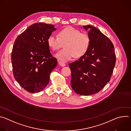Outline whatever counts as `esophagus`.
<instances>
[{
    "instance_id": "obj_1",
    "label": "esophagus",
    "mask_w": 131,
    "mask_h": 131,
    "mask_svg": "<svg viewBox=\"0 0 131 131\" xmlns=\"http://www.w3.org/2000/svg\"><path fill=\"white\" fill-rule=\"evenodd\" d=\"M59 64L61 66H65L66 65V64L64 63H63L62 62H59Z\"/></svg>"
}]
</instances>
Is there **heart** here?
<instances>
[{
    "label": "heart",
    "mask_w": 131,
    "mask_h": 131,
    "mask_svg": "<svg viewBox=\"0 0 131 131\" xmlns=\"http://www.w3.org/2000/svg\"><path fill=\"white\" fill-rule=\"evenodd\" d=\"M58 36L50 35L47 43L54 51L59 50L64 44L65 48L55 55V57L62 62L69 61L74 57L76 58L82 57L90 48L91 38L89 35L73 27L62 29L58 32Z\"/></svg>",
    "instance_id": "1"
}]
</instances>
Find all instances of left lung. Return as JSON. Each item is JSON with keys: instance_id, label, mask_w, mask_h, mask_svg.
<instances>
[{"instance_id": "obj_1", "label": "left lung", "mask_w": 131, "mask_h": 131, "mask_svg": "<svg viewBox=\"0 0 131 131\" xmlns=\"http://www.w3.org/2000/svg\"><path fill=\"white\" fill-rule=\"evenodd\" d=\"M89 29L91 44L87 52L78 60L71 63V86L81 95L99 92L110 81L115 66L116 57L111 40L98 28L91 25Z\"/></svg>"}]
</instances>
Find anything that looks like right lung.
I'll return each instance as SVG.
<instances>
[{"mask_svg":"<svg viewBox=\"0 0 131 131\" xmlns=\"http://www.w3.org/2000/svg\"><path fill=\"white\" fill-rule=\"evenodd\" d=\"M56 29L52 24H33L17 36L11 53L13 76L26 91L37 93L48 85L50 74L58 64L47 43Z\"/></svg>","mask_w":131,"mask_h":131,"instance_id":"right-lung-1","label":"right lung"}]
</instances>
